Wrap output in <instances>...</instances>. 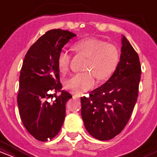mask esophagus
<instances>
[{
  "label": "esophagus",
  "instance_id": "obj_1",
  "mask_svg": "<svg viewBox=\"0 0 157 157\" xmlns=\"http://www.w3.org/2000/svg\"><path fill=\"white\" fill-rule=\"evenodd\" d=\"M74 97H75V98L77 99V100H80V96H79V95H77V94L74 95Z\"/></svg>",
  "mask_w": 157,
  "mask_h": 157
}]
</instances>
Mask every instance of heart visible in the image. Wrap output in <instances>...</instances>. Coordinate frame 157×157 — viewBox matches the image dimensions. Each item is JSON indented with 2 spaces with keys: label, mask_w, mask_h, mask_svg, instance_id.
<instances>
[{
  "label": "heart",
  "mask_w": 157,
  "mask_h": 157,
  "mask_svg": "<svg viewBox=\"0 0 157 157\" xmlns=\"http://www.w3.org/2000/svg\"><path fill=\"white\" fill-rule=\"evenodd\" d=\"M77 53L88 58L87 72L74 75L65 82V87L75 94H82L94 86L95 77L98 80L108 79L114 73L120 62V52L115 46L95 38H85L74 45ZM71 55L62 50L57 57V66L61 73L69 69Z\"/></svg>",
  "instance_id": "1"
}]
</instances>
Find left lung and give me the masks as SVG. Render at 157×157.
<instances>
[{"instance_id":"8db88e82","label":"left lung","mask_w":157,"mask_h":157,"mask_svg":"<svg viewBox=\"0 0 157 157\" xmlns=\"http://www.w3.org/2000/svg\"><path fill=\"white\" fill-rule=\"evenodd\" d=\"M141 66L138 54L125 36L120 62L108 81L81 97V116L86 130L99 140H109L127 125L138 97Z\"/></svg>"}]
</instances>
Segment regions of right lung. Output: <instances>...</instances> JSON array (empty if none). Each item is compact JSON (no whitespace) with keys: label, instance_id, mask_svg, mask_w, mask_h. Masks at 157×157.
Instances as JSON below:
<instances>
[{"label":"right lung","instance_id":"add662e5","mask_svg":"<svg viewBox=\"0 0 157 157\" xmlns=\"http://www.w3.org/2000/svg\"><path fill=\"white\" fill-rule=\"evenodd\" d=\"M75 36L60 29L49 30L29 48L23 60L17 105L24 127L39 141L53 139L63 124L66 102L72 96L61 90L57 57L64 45ZM58 91L61 94L57 96Z\"/></svg>","mask_w":157,"mask_h":157}]
</instances>
